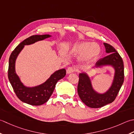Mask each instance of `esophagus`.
<instances>
[{
  "instance_id": "esophagus-1",
  "label": "esophagus",
  "mask_w": 134,
  "mask_h": 134,
  "mask_svg": "<svg viewBox=\"0 0 134 134\" xmlns=\"http://www.w3.org/2000/svg\"><path fill=\"white\" fill-rule=\"evenodd\" d=\"M75 71V69H73V68L69 67L66 70V73H67V74H70V73H71L74 72Z\"/></svg>"
}]
</instances>
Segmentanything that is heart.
Returning a JSON list of instances; mask_svg holds the SVG:
<instances>
[{"mask_svg":"<svg viewBox=\"0 0 134 134\" xmlns=\"http://www.w3.org/2000/svg\"><path fill=\"white\" fill-rule=\"evenodd\" d=\"M70 53L81 55V61L90 64L96 60L100 53V47L96 43L81 42L75 44L70 48Z\"/></svg>","mask_w":134,"mask_h":134,"instance_id":"1","label":"heart"}]
</instances>
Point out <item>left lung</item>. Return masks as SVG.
I'll use <instances>...</instances> for the list:
<instances>
[{"label":"left lung","mask_w":134,"mask_h":134,"mask_svg":"<svg viewBox=\"0 0 134 134\" xmlns=\"http://www.w3.org/2000/svg\"><path fill=\"white\" fill-rule=\"evenodd\" d=\"M107 56L100 59L95 64V68L111 66L114 69L113 82L110 88L102 94L95 91L87 73L79 74L77 92L82 102L90 108H99L113 102L124 82V64L121 56L113 46L103 43Z\"/></svg>","instance_id":"8db88e82"}]
</instances>
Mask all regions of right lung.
Returning a JSON list of instances; mask_svg holds the SVG:
<instances>
[{"label": "right lung", "mask_w": 134, "mask_h": 134, "mask_svg": "<svg viewBox=\"0 0 134 134\" xmlns=\"http://www.w3.org/2000/svg\"><path fill=\"white\" fill-rule=\"evenodd\" d=\"M51 36L50 35H33L20 43L13 50L9 58L8 77L17 97L22 102L34 106H39L48 101L53 94L58 81L66 75V70L61 69L55 71L44 83L39 86L29 87L24 85L15 72V61L18 54L25 45L34 44Z\"/></svg>", "instance_id": "right-lung-1"}]
</instances>
